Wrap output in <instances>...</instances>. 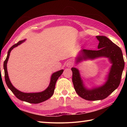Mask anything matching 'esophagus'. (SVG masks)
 Listing matches in <instances>:
<instances>
[{"label": "esophagus", "instance_id": "1", "mask_svg": "<svg viewBox=\"0 0 127 127\" xmlns=\"http://www.w3.org/2000/svg\"><path fill=\"white\" fill-rule=\"evenodd\" d=\"M66 66L68 67V68H71V67L73 65V63H72V62H71V61H69L66 63Z\"/></svg>", "mask_w": 127, "mask_h": 127}]
</instances>
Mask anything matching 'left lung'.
<instances>
[{"label": "left lung", "instance_id": "obj_1", "mask_svg": "<svg viewBox=\"0 0 127 127\" xmlns=\"http://www.w3.org/2000/svg\"><path fill=\"white\" fill-rule=\"evenodd\" d=\"M96 37L99 41L98 50H82L76 58V63L99 57L108 58L112 65L106 82L100 87L87 89L85 87L79 70L76 68H71L75 90L78 95L87 100H99L107 98L119 86L125 68V61L121 48L106 36H96Z\"/></svg>", "mask_w": 127, "mask_h": 127}]
</instances>
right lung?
<instances>
[{
    "mask_svg": "<svg viewBox=\"0 0 127 127\" xmlns=\"http://www.w3.org/2000/svg\"><path fill=\"white\" fill-rule=\"evenodd\" d=\"M26 39L21 40V41H18L17 44L13 45L11 47H10V49L8 51L7 55L6 57V58L5 59L4 62V72H5V82H6V85L7 86L8 88L12 92L15 94V95L17 97L18 99H19L21 100L25 101L26 102H29V103L32 104H38L40 102H41L46 100L48 99L51 98V96L54 93V91H55V85L57 81L58 77L61 76L63 72V70H61L57 72H54L52 75L51 77L50 83L48 87L44 91L38 93H24L22 92H21L17 90L15 87H14L11 83L9 76H8L7 70V63L8 61V59L9 58L10 53L11 51L13 49V48L18 46V45L22 44V43L25 41Z\"/></svg>",
    "mask_w": 127,
    "mask_h": 127,
    "instance_id": "add662e5",
    "label": "right lung"
}]
</instances>
